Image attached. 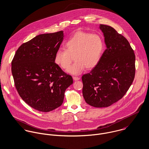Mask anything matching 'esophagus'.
<instances>
[{
    "mask_svg": "<svg viewBox=\"0 0 149 149\" xmlns=\"http://www.w3.org/2000/svg\"><path fill=\"white\" fill-rule=\"evenodd\" d=\"M73 79L74 81H77V80H80V78L78 77H73Z\"/></svg>",
    "mask_w": 149,
    "mask_h": 149,
    "instance_id": "obj_1",
    "label": "esophagus"
}]
</instances>
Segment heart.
<instances>
[{
	"instance_id": "heart-1",
	"label": "heart",
	"mask_w": 149,
	"mask_h": 149,
	"mask_svg": "<svg viewBox=\"0 0 149 149\" xmlns=\"http://www.w3.org/2000/svg\"><path fill=\"white\" fill-rule=\"evenodd\" d=\"M65 49H59L54 57V63L61 68H69L73 57L75 62L67 72L79 75L85 68L92 69L99 64L104 50L102 37L84 31L76 33L65 43Z\"/></svg>"
}]
</instances>
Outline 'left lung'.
<instances>
[{"mask_svg": "<svg viewBox=\"0 0 149 149\" xmlns=\"http://www.w3.org/2000/svg\"><path fill=\"white\" fill-rule=\"evenodd\" d=\"M99 28L106 49L99 64L82 76L85 101L97 108L110 106L122 99L135 72V56L126 38L109 26L100 24Z\"/></svg>", "mask_w": 149, "mask_h": 149, "instance_id": "obj_1", "label": "left lung"}]
</instances>
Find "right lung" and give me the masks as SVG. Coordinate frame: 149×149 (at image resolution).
I'll use <instances>...</instances> for the list:
<instances>
[{"mask_svg":"<svg viewBox=\"0 0 149 149\" xmlns=\"http://www.w3.org/2000/svg\"><path fill=\"white\" fill-rule=\"evenodd\" d=\"M64 31L42 34L24 43L11 63L16 89L23 100L40 111L49 112L63 103L65 90L73 84L54 63L64 40Z\"/></svg>","mask_w":149,"mask_h":149,"instance_id":"add662e5","label":"right lung"}]
</instances>
